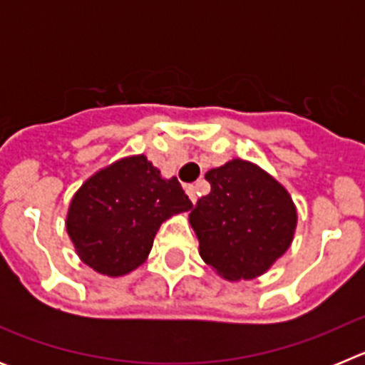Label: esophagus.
<instances>
[{
    "label": "esophagus",
    "mask_w": 365,
    "mask_h": 365,
    "mask_svg": "<svg viewBox=\"0 0 365 365\" xmlns=\"http://www.w3.org/2000/svg\"><path fill=\"white\" fill-rule=\"evenodd\" d=\"M186 193H188V197H190V201L193 202V205H195V202H197V195H199V192H197V186H186Z\"/></svg>",
    "instance_id": "esophagus-1"
}]
</instances>
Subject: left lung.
I'll return each instance as SVG.
<instances>
[{
    "instance_id": "left-lung-1",
    "label": "left lung",
    "mask_w": 365,
    "mask_h": 365,
    "mask_svg": "<svg viewBox=\"0 0 365 365\" xmlns=\"http://www.w3.org/2000/svg\"><path fill=\"white\" fill-rule=\"evenodd\" d=\"M212 190L188 219L206 265L227 282L265 274L294 240L291 193L256 163L232 159L206 172Z\"/></svg>"
}]
</instances>
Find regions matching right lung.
I'll return each instance as SVG.
<instances>
[{"mask_svg":"<svg viewBox=\"0 0 365 365\" xmlns=\"http://www.w3.org/2000/svg\"><path fill=\"white\" fill-rule=\"evenodd\" d=\"M192 206L177 177L160 175L146 155H130L95 172L76 190L66 230L82 263L118 278L148 259L166 219Z\"/></svg>","mask_w":365,"mask_h":365,"instance_id":"1","label":"right lung"}]
</instances>
